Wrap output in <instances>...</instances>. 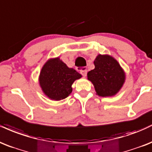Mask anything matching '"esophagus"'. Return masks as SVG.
<instances>
[{"mask_svg": "<svg viewBox=\"0 0 152 152\" xmlns=\"http://www.w3.org/2000/svg\"><path fill=\"white\" fill-rule=\"evenodd\" d=\"M80 73H81V75H83V77H86L87 76V71L86 69H84V70H81L80 71Z\"/></svg>", "mask_w": 152, "mask_h": 152, "instance_id": "1", "label": "esophagus"}]
</instances>
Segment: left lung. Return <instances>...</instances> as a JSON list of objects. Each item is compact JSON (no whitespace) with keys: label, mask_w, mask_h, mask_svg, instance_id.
I'll return each mask as SVG.
<instances>
[{"label":"left lung","mask_w":152,"mask_h":152,"mask_svg":"<svg viewBox=\"0 0 152 152\" xmlns=\"http://www.w3.org/2000/svg\"><path fill=\"white\" fill-rule=\"evenodd\" d=\"M94 69L87 73L96 92L101 97L115 95L124 82V73L116 60L109 55H99L94 62Z\"/></svg>","instance_id":"obj_1"}]
</instances>
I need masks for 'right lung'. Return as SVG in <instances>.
Returning a JSON list of instances; mask_svg holds the SVG:
<instances>
[{
  "label": "right lung",
  "instance_id": "add662e5",
  "mask_svg": "<svg viewBox=\"0 0 152 152\" xmlns=\"http://www.w3.org/2000/svg\"><path fill=\"white\" fill-rule=\"evenodd\" d=\"M81 75L69 68L58 58L45 64L40 75V84L44 93L52 99L61 100L72 92V83Z\"/></svg>",
  "mask_w": 152,
  "mask_h": 152
}]
</instances>
